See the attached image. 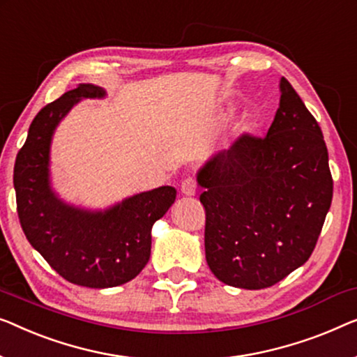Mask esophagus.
I'll use <instances>...</instances> for the list:
<instances>
[{"label":"esophagus","instance_id":"obj_1","mask_svg":"<svg viewBox=\"0 0 357 357\" xmlns=\"http://www.w3.org/2000/svg\"><path fill=\"white\" fill-rule=\"evenodd\" d=\"M180 190H182L185 196H195L196 191H198V183H196L193 177H187L182 182V185H180Z\"/></svg>","mask_w":357,"mask_h":357}]
</instances>
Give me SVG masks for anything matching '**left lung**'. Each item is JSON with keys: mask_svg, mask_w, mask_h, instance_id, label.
<instances>
[{"mask_svg": "<svg viewBox=\"0 0 357 357\" xmlns=\"http://www.w3.org/2000/svg\"><path fill=\"white\" fill-rule=\"evenodd\" d=\"M264 138L245 133L198 172L211 272L225 285L261 290L311 257L333 196L319 123L290 82Z\"/></svg>", "mask_w": 357, "mask_h": 357, "instance_id": "obj_1", "label": "left lung"}]
</instances>
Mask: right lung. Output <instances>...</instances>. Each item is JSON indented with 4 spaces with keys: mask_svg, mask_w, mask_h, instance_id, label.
I'll return each mask as SVG.
<instances>
[{
    "mask_svg": "<svg viewBox=\"0 0 357 357\" xmlns=\"http://www.w3.org/2000/svg\"><path fill=\"white\" fill-rule=\"evenodd\" d=\"M105 95L101 86L82 84L46 105L30 123L14 166L17 214L29 243L67 282L89 288L122 285L143 271L154 222L177 195L174 187H159L106 211H86L51 190L50 146L56 127L80 100Z\"/></svg>",
    "mask_w": 357,
    "mask_h": 357,
    "instance_id": "1",
    "label": "right lung"
}]
</instances>
